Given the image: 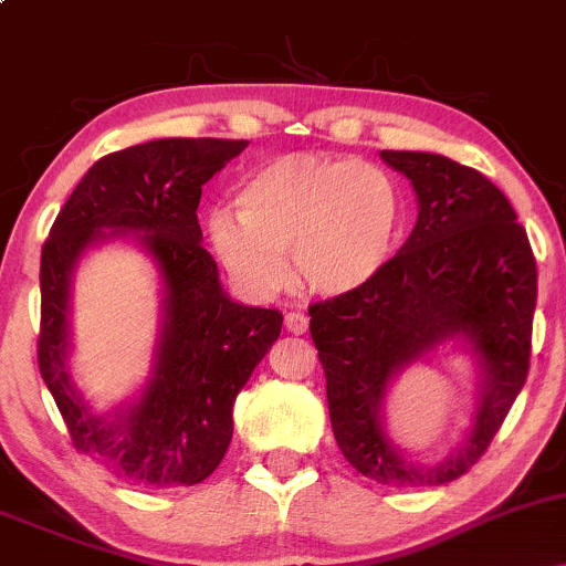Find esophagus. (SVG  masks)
<instances>
[{"instance_id": "obj_1", "label": "esophagus", "mask_w": 566, "mask_h": 566, "mask_svg": "<svg viewBox=\"0 0 566 566\" xmlns=\"http://www.w3.org/2000/svg\"><path fill=\"white\" fill-rule=\"evenodd\" d=\"M284 327H287V333L292 335H303L305 329H308V316L301 314V311H292V314L284 316Z\"/></svg>"}]
</instances>
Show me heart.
Masks as SVG:
<instances>
[{
    "mask_svg": "<svg viewBox=\"0 0 566 566\" xmlns=\"http://www.w3.org/2000/svg\"><path fill=\"white\" fill-rule=\"evenodd\" d=\"M239 218L207 220L212 252L233 282L255 297L297 282L322 297H350L373 287L399 252L407 199L391 172L356 159L290 154L244 180Z\"/></svg>",
    "mask_w": 566,
    "mask_h": 566,
    "instance_id": "1",
    "label": "heart"
}]
</instances>
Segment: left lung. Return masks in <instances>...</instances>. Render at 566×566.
<instances>
[{
	"label": "left lung",
	"instance_id": "8db88e82",
	"mask_svg": "<svg viewBox=\"0 0 566 566\" xmlns=\"http://www.w3.org/2000/svg\"><path fill=\"white\" fill-rule=\"evenodd\" d=\"M380 159L412 184L418 223L373 287L311 305V337L348 463L378 484L439 486L482 458L527 380L537 265L511 201L482 172L426 151ZM447 342L472 354L478 409L444 461L412 464L387 437L385 396L407 366Z\"/></svg>",
	"mask_w": 566,
	"mask_h": 566
}]
</instances>
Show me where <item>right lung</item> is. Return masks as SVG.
<instances>
[{"instance_id": "right-lung-1", "label": "right lung", "mask_w": 566, "mask_h": 566, "mask_svg": "<svg viewBox=\"0 0 566 566\" xmlns=\"http://www.w3.org/2000/svg\"><path fill=\"white\" fill-rule=\"evenodd\" d=\"M250 140L161 138L90 167L42 247L39 373L74 447L138 486H191L218 469L233 401L269 354L282 314L231 301L201 247V186ZM127 238L160 271L163 316L153 373L125 406L95 413L70 375V284L95 245Z\"/></svg>"}]
</instances>
